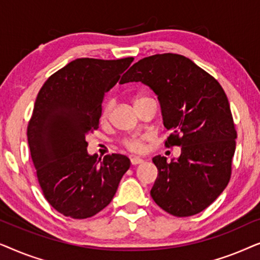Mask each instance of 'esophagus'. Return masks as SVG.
Instances as JSON below:
<instances>
[{"label":"esophagus","instance_id":"esophagus-1","mask_svg":"<svg viewBox=\"0 0 260 260\" xmlns=\"http://www.w3.org/2000/svg\"><path fill=\"white\" fill-rule=\"evenodd\" d=\"M130 161H131V165H141V163L144 162V159L141 157H137V156H133V157L130 158Z\"/></svg>","mask_w":260,"mask_h":260}]
</instances>
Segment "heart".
<instances>
[{
    "instance_id": "1",
    "label": "heart",
    "mask_w": 260,
    "mask_h": 260,
    "mask_svg": "<svg viewBox=\"0 0 260 260\" xmlns=\"http://www.w3.org/2000/svg\"><path fill=\"white\" fill-rule=\"evenodd\" d=\"M144 98V97H138L136 98V101H140V99ZM111 108H112V103L111 102H108L106 104L104 105V109H103V118H106V117L109 116L110 111H111ZM124 145L129 149L131 151H135V152H141L144 150V138H141V137H131V138H126L125 141H124Z\"/></svg>"
}]
</instances>
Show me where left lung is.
Segmentation results:
<instances>
[{"label":"left lung","mask_w":260,"mask_h":260,"mask_svg":"<svg viewBox=\"0 0 260 260\" xmlns=\"http://www.w3.org/2000/svg\"><path fill=\"white\" fill-rule=\"evenodd\" d=\"M141 81L155 92L163 124L172 131L167 147L181 155L152 158L158 175L150 194L163 211L190 216L207 208L229 184L237 131L220 84L190 59L166 53L141 59L120 84Z\"/></svg>","instance_id":"1"}]
</instances>
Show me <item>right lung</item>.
<instances>
[{
    "instance_id": "1",
    "label": "right lung",
    "mask_w": 260,
    "mask_h": 260,
    "mask_svg": "<svg viewBox=\"0 0 260 260\" xmlns=\"http://www.w3.org/2000/svg\"><path fill=\"white\" fill-rule=\"evenodd\" d=\"M134 58H80L46 80L39 91L27 137L46 200L65 216L86 219L104 209L130 168L125 155L87 152L86 136L97 129L104 95Z\"/></svg>"
}]
</instances>
